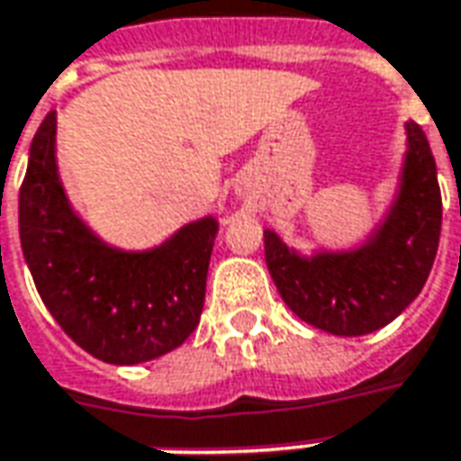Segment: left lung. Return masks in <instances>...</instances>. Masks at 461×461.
I'll return each mask as SVG.
<instances>
[{
  "mask_svg": "<svg viewBox=\"0 0 461 461\" xmlns=\"http://www.w3.org/2000/svg\"><path fill=\"white\" fill-rule=\"evenodd\" d=\"M409 151L396 205L363 249L302 258L264 230L267 267L286 307L317 330L357 338L393 322L424 289L441 233L437 162L424 129L406 123Z\"/></svg>",
  "mask_w": 461,
  "mask_h": 461,
  "instance_id": "8db88e82",
  "label": "left lung"
}]
</instances>
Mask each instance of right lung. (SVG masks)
Returning a JSON list of instances; mask_svg holds the SVG:
<instances>
[{
    "label": "right lung",
    "instance_id": "add662e5",
    "mask_svg": "<svg viewBox=\"0 0 461 461\" xmlns=\"http://www.w3.org/2000/svg\"><path fill=\"white\" fill-rule=\"evenodd\" d=\"M212 218L159 249H111L70 210L55 167V113L40 123L20 187V240L45 307L86 353L137 366L180 348L205 304Z\"/></svg>",
    "mask_w": 461,
    "mask_h": 461
}]
</instances>
